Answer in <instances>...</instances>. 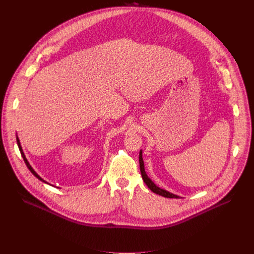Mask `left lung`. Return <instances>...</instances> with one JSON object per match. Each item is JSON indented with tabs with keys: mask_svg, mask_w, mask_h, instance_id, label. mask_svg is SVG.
<instances>
[{
	"mask_svg": "<svg viewBox=\"0 0 254 254\" xmlns=\"http://www.w3.org/2000/svg\"><path fill=\"white\" fill-rule=\"evenodd\" d=\"M138 161H139V169H140V174H141V178L143 180V182L146 183V185L150 188V190L158 195H161L163 197H166V198H180V196L178 195H175L167 190H164L160 187H158L153 181L148 177L146 171H144V165H143V161H142V153H141V150L139 152V157H138Z\"/></svg>",
	"mask_w": 254,
	"mask_h": 254,
	"instance_id": "1",
	"label": "left lung"
}]
</instances>
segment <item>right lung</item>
I'll list each match as a JSON object with an SVG mask.
<instances>
[{
	"mask_svg": "<svg viewBox=\"0 0 254 254\" xmlns=\"http://www.w3.org/2000/svg\"><path fill=\"white\" fill-rule=\"evenodd\" d=\"M16 139H17V143H18V147H19V150H20V152H21V155H22V158L24 159V162H25V164H26V166L28 167V169L31 171V173L36 177V178H38L40 181H42V182H44V183H46V184H49V183H47L45 180H43L37 173H36L35 171H34V169L31 167V165L29 164V162H28V160L26 159V156H25V154H24V152H23V150H22V147H21V142H20V139H19V137H18V135H16ZM50 185V184H49Z\"/></svg>",
	"mask_w": 254,
	"mask_h": 254,
	"instance_id": "1",
	"label": "right lung"
}]
</instances>
